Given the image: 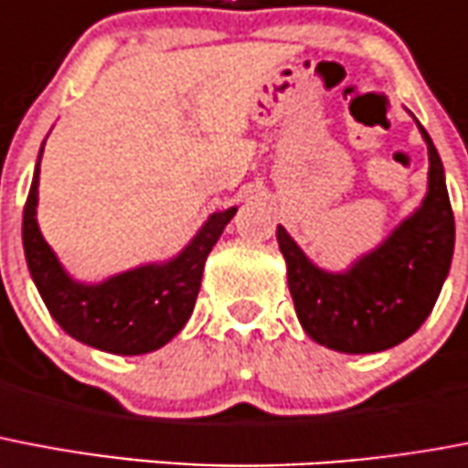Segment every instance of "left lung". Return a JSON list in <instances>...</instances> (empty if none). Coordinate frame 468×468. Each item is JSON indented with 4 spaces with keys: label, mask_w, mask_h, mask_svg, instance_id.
I'll return each mask as SVG.
<instances>
[{
    "label": "left lung",
    "mask_w": 468,
    "mask_h": 468,
    "mask_svg": "<svg viewBox=\"0 0 468 468\" xmlns=\"http://www.w3.org/2000/svg\"><path fill=\"white\" fill-rule=\"evenodd\" d=\"M416 121V115L410 113ZM428 190L369 251L343 271H326L306 256L282 224L278 244L285 256L287 285L304 334L347 355L382 353L423 326L435 306L454 253V215L442 159L425 128Z\"/></svg>",
    "instance_id": "left-lung-1"
}]
</instances>
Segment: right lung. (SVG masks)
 I'll return each instance as SVG.
<instances>
[{"label": "right lung", "mask_w": 468, "mask_h": 468, "mask_svg": "<svg viewBox=\"0 0 468 468\" xmlns=\"http://www.w3.org/2000/svg\"><path fill=\"white\" fill-rule=\"evenodd\" d=\"M45 147V142H43ZM40 147L24 207V253L31 278L59 328L113 355L154 353L181 334L196 306L205 261L239 207L212 212L188 244L166 261L113 272L99 282L69 275L38 227Z\"/></svg>", "instance_id": "1"}]
</instances>
